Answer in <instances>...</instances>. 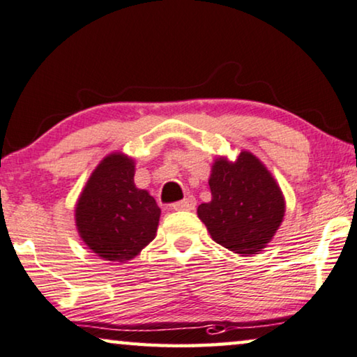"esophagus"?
Returning <instances> with one entry per match:
<instances>
[{"label":"esophagus","mask_w":357,"mask_h":357,"mask_svg":"<svg viewBox=\"0 0 357 357\" xmlns=\"http://www.w3.org/2000/svg\"><path fill=\"white\" fill-rule=\"evenodd\" d=\"M195 205H197V202H195L194 197H185V199L176 202V204H173V210H176V211H181V210L189 211V210H194Z\"/></svg>","instance_id":"1"}]
</instances>
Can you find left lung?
Masks as SVG:
<instances>
[{
	"label": "left lung",
	"instance_id": "obj_1",
	"mask_svg": "<svg viewBox=\"0 0 357 357\" xmlns=\"http://www.w3.org/2000/svg\"><path fill=\"white\" fill-rule=\"evenodd\" d=\"M211 202L197 215L213 241L238 255L261 252L279 229L285 202L264 165L250 152L234 163L218 158L210 176Z\"/></svg>",
	"mask_w": 357,
	"mask_h": 357
}]
</instances>
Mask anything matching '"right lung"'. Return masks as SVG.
<instances>
[{
  "label": "right lung",
  "instance_id": "add662e5",
  "mask_svg": "<svg viewBox=\"0 0 357 357\" xmlns=\"http://www.w3.org/2000/svg\"><path fill=\"white\" fill-rule=\"evenodd\" d=\"M84 243L105 261L123 263L155 237L160 208L135 185V162L112 153L94 169L75 210Z\"/></svg>",
  "mask_w": 357,
  "mask_h": 357
}]
</instances>
